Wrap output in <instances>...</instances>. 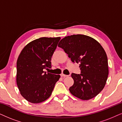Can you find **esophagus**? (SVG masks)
Masks as SVG:
<instances>
[{"mask_svg": "<svg viewBox=\"0 0 122 122\" xmlns=\"http://www.w3.org/2000/svg\"><path fill=\"white\" fill-rule=\"evenodd\" d=\"M61 77H63V78H65V77L68 76V75H65V74H61Z\"/></svg>", "mask_w": 122, "mask_h": 122, "instance_id": "obj_1", "label": "esophagus"}]
</instances>
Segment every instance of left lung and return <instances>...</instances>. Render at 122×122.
<instances>
[{
  "mask_svg": "<svg viewBox=\"0 0 122 122\" xmlns=\"http://www.w3.org/2000/svg\"><path fill=\"white\" fill-rule=\"evenodd\" d=\"M58 46L68 55L72 62L79 64L81 74L72 73L74 84L70 93L83 100L95 97L104 88L109 74L107 55L97 41L87 35L65 37Z\"/></svg>",
  "mask_w": 122,
  "mask_h": 122,
  "instance_id": "1",
  "label": "left lung"
}]
</instances>
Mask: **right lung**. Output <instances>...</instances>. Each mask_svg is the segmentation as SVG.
Wrapping results in <instances>:
<instances>
[{
    "label": "right lung",
    "mask_w": 122,
    "mask_h": 122,
    "mask_svg": "<svg viewBox=\"0 0 122 122\" xmlns=\"http://www.w3.org/2000/svg\"><path fill=\"white\" fill-rule=\"evenodd\" d=\"M60 39H35L27 44L18 56L17 84L21 95L29 102L38 104L48 99L60 79V75L47 73L44 69L51 67L52 56Z\"/></svg>",
    "instance_id": "add662e5"
}]
</instances>
